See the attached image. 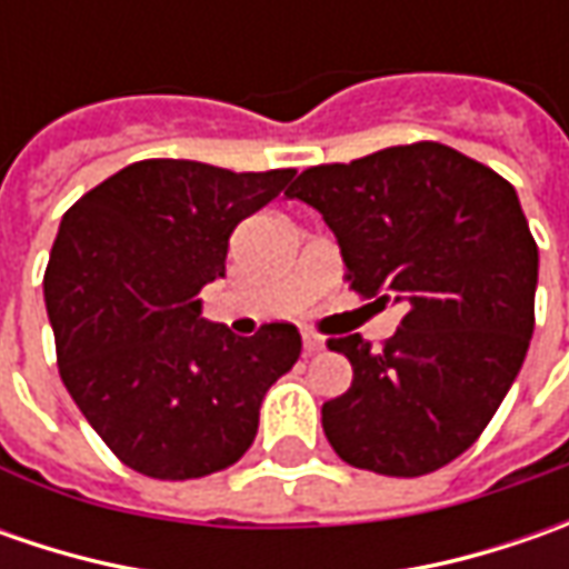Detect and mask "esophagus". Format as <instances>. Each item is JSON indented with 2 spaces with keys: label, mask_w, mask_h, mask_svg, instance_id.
I'll list each match as a JSON object with an SVG mask.
<instances>
[{
  "label": "esophagus",
  "mask_w": 569,
  "mask_h": 569,
  "mask_svg": "<svg viewBox=\"0 0 569 569\" xmlns=\"http://www.w3.org/2000/svg\"><path fill=\"white\" fill-rule=\"evenodd\" d=\"M322 348H326L322 336H317V332H303V351H307V355H319Z\"/></svg>",
  "instance_id": "1"
}]
</instances>
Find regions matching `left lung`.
<instances>
[{
  "label": "left lung",
  "instance_id": "8db88e82",
  "mask_svg": "<svg viewBox=\"0 0 569 569\" xmlns=\"http://www.w3.org/2000/svg\"><path fill=\"white\" fill-rule=\"evenodd\" d=\"M339 237L345 281L402 303L382 348L329 339L355 380L322 405V430L355 469L418 478L481 437L536 329L538 247L516 189L440 142L392 144L307 167L288 189Z\"/></svg>",
  "mask_w": 569,
  "mask_h": 569
}]
</instances>
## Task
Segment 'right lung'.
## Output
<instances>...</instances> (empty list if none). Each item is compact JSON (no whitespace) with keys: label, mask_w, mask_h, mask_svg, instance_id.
Masks as SVG:
<instances>
[{"label":"right lung","mask_w":569,"mask_h":569,"mask_svg":"<svg viewBox=\"0 0 569 569\" xmlns=\"http://www.w3.org/2000/svg\"><path fill=\"white\" fill-rule=\"evenodd\" d=\"M297 170L233 173L151 158L62 214L43 274L69 396L122 466L161 481L233 466L259 405L300 358V332L269 322L243 339L199 317L228 240Z\"/></svg>","instance_id":"1"}]
</instances>
